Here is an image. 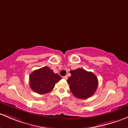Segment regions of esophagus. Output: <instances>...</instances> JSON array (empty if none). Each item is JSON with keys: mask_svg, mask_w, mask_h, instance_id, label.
I'll return each instance as SVG.
<instances>
[{"mask_svg": "<svg viewBox=\"0 0 128 128\" xmlns=\"http://www.w3.org/2000/svg\"><path fill=\"white\" fill-rule=\"evenodd\" d=\"M63 78H64L65 80H67L68 79V76H64V77H63Z\"/></svg>", "mask_w": 128, "mask_h": 128, "instance_id": "1", "label": "esophagus"}]
</instances>
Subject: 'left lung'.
Here are the masks:
<instances>
[{
    "instance_id": "obj_1",
    "label": "left lung",
    "mask_w": 128,
    "mask_h": 128,
    "mask_svg": "<svg viewBox=\"0 0 128 128\" xmlns=\"http://www.w3.org/2000/svg\"><path fill=\"white\" fill-rule=\"evenodd\" d=\"M70 73L71 76L68 78V83L70 91L76 98L85 100L95 94L98 81L94 73L81 68L70 70Z\"/></svg>"
}]
</instances>
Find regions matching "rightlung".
<instances>
[{
  "mask_svg": "<svg viewBox=\"0 0 128 128\" xmlns=\"http://www.w3.org/2000/svg\"><path fill=\"white\" fill-rule=\"evenodd\" d=\"M30 86L32 90L38 94L50 92L61 77L46 66L34 70L30 75Z\"/></svg>",
  "mask_w": 128,
  "mask_h": 128,
  "instance_id": "add662e5",
  "label": "right lung"
}]
</instances>
